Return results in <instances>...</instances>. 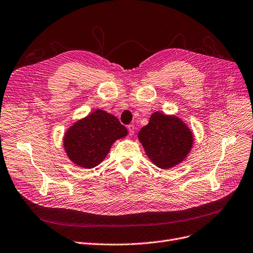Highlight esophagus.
Returning <instances> with one entry per match:
<instances>
[{"mask_svg":"<svg viewBox=\"0 0 253 253\" xmlns=\"http://www.w3.org/2000/svg\"><path fill=\"white\" fill-rule=\"evenodd\" d=\"M128 133H129V135H133V133H134V126L133 125H129L128 127Z\"/></svg>","mask_w":253,"mask_h":253,"instance_id":"34e87169","label":"esophagus"}]
</instances>
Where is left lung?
I'll use <instances>...</instances> for the list:
<instances>
[{"label": "left lung", "mask_w": 253, "mask_h": 253, "mask_svg": "<svg viewBox=\"0 0 253 253\" xmlns=\"http://www.w3.org/2000/svg\"><path fill=\"white\" fill-rule=\"evenodd\" d=\"M138 139L150 160L156 167L168 169L188 155L193 134L178 117L154 113L149 124L140 129Z\"/></svg>", "instance_id": "1"}]
</instances>
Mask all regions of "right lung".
I'll use <instances>...</instances> for the list:
<instances>
[{
	"label": "right lung",
	"instance_id": "obj_1",
	"mask_svg": "<svg viewBox=\"0 0 253 253\" xmlns=\"http://www.w3.org/2000/svg\"><path fill=\"white\" fill-rule=\"evenodd\" d=\"M127 135V129L113 115L101 109L74 123L64 136L69 159L84 169L97 167L114 142Z\"/></svg>",
	"mask_w": 253,
	"mask_h": 253
}]
</instances>
